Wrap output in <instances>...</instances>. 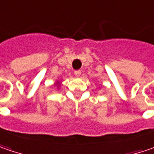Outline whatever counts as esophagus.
I'll return each mask as SVG.
<instances>
[{"label": "esophagus", "mask_w": 154, "mask_h": 154, "mask_svg": "<svg viewBox=\"0 0 154 154\" xmlns=\"http://www.w3.org/2000/svg\"><path fill=\"white\" fill-rule=\"evenodd\" d=\"M74 74H75L76 77H80V75H81V70H75V71H74Z\"/></svg>", "instance_id": "esophagus-1"}]
</instances>
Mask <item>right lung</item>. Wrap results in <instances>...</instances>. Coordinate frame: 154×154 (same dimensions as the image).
<instances>
[{
  "label": "right lung",
  "mask_w": 154,
  "mask_h": 154,
  "mask_svg": "<svg viewBox=\"0 0 154 154\" xmlns=\"http://www.w3.org/2000/svg\"><path fill=\"white\" fill-rule=\"evenodd\" d=\"M57 85H58V83H57Z\"/></svg>",
  "instance_id": "right-lung-1"
}]
</instances>
